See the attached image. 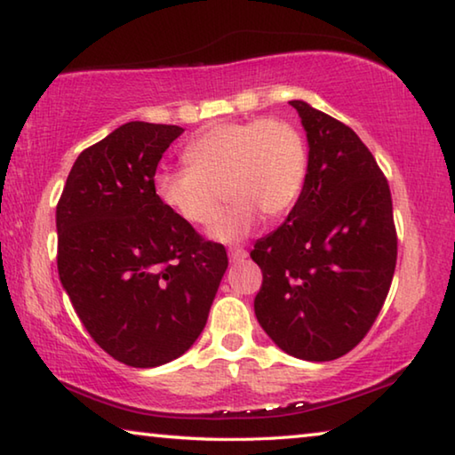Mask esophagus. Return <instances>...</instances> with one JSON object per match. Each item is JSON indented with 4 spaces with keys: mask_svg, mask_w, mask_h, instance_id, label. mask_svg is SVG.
Segmentation results:
<instances>
[{
    "mask_svg": "<svg viewBox=\"0 0 455 455\" xmlns=\"http://www.w3.org/2000/svg\"><path fill=\"white\" fill-rule=\"evenodd\" d=\"M228 257H230V260H233V263H243V260L249 257V252H246L244 249H230Z\"/></svg>",
    "mask_w": 455,
    "mask_h": 455,
    "instance_id": "1",
    "label": "esophagus"
}]
</instances>
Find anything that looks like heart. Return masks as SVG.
I'll return each instance as SVG.
<instances>
[{
	"instance_id": "obj_1",
	"label": "heart",
	"mask_w": 455,
	"mask_h": 455,
	"mask_svg": "<svg viewBox=\"0 0 455 455\" xmlns=\"http://www.w3.org/2000/svg\"><path fill=\"white\" fill-rule=\"evenodd\" d=\"M187 171H160L152 190L160 206L188 227H206L220 211V192L230 203L209 236L236 244L259 228L263 214L289 212L303 188L307 148L303 136L279 118L222 122L184 146Z\"/></svg>"
}]
</instances>
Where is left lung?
<instances>
[{"instance_id": "8db88e82", "label": "left lung", "mask_w": 455, "mask_h": 455, "mask_svg": "<svg viewBox=\"0 0 455 455\" xmlns=\"http://www.w3.org/2000/svg\"><path fill=\"white\" fill-rule=\"evenodd\" d=\"M309 164L287 220L257 241L263 271L255 297L260 327L305 361L349 353L379 315L394 279L397 233L387 179L343 122L303 100Z\"/></svg>"}]
</instances>
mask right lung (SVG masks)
<instances>
[{"mask_svg": "<svg viewBox=\"0 0 455 455\" xmlns=\"http://www.w3.org/2000/svg\"><path fill=\"white\" fill-rule=\"evenodd\" d=\"M184 130L128 122L84 150L58 200V273L90 337L120 363L158 367L203 333L225 246L154 196L156 166Z\"/></svg>", "mask_w": 455, "mask_h": 455, "instance_id": "add662e5", "label": "right lung"}]
</instances>
